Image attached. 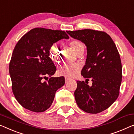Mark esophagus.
<instances>
[{
    "label": "esophagus",
    "mask_w": 134,
    "mask_h": 134,
    "mask_svg": "<svg viewBox=\"0 0 134 134\" xmlns=\"http://www.w3.org/2000/svg\"><path fill=\"white\" fill-rule=\"evenodd\" d=\"M65 82H67L68 81H69L70 80H71L70 79L68 78V77H65Z\"/></svg>",
    "instance_id": "esophagus-1"
}]
</instances>
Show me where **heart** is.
Segmentation results:
<instances>
[{"instance_id":"obj_1","label":"heart","mask_w":134,"mask_h":134,"mask_svg":"<svg viewBox=\"0 0 134 134\" xmlns=\"http://www.w3.org/2000/svg\"><path fill=\"white\" fill-rule=\"evenodd\" d=\"M71 48L77 55L83 54L85 50L83 43L79 40H73L69 43ZM49 57L54 63H59L61 57V49L57 43L53 44L49 49ZM81 66L78 64L64 63L58 68V73L67 77H74L78 74Z\"/></svg>"}]
</instances>
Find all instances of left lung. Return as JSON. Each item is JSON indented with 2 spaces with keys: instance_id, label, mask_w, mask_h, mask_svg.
Listing matches in <instances>:
<instances>
[{
  "instance_id": "1",
  "label": "left lung",
  "mask_w": 134,
  "mask_h": 134,
  "mask_svg": "<svg viewBox=\"0 0 134 134\" xmlns=\"http://www.w3.org/2000/svg\"><path fill=\"white\" fill-rule=\"evenodd\" d=\"M73 38L86 45L85 65L81 75L91 79V86L77 81L75 97L79 108L87 113H101L110 107L119 95L122 66L118 50L107 33L93 29L67 31Z\"/></svg>"
}]
</instances>
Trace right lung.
Instances as JSON below:
<instances>
[{
    "instance_id": "1",
    "label": "right lung",
    "mask_w": 134,
    "mask_h": 134,
    "mask_svg": "<svg viewBox=\"0 0 134 134\" xmlns=\"http://www.w3.org/2000/svg\"><path fill=\"white\" fill-rule=\"evenodd\" d=\"M69 38L65 31L36 27L16 44L9 65L12 90L23 108L35 113L49 108L56 91L64 85V77H51L57 68L49 57L53 43ZM50 78L47 82L43 79Z\"/></svg>"
}]
</instances>
